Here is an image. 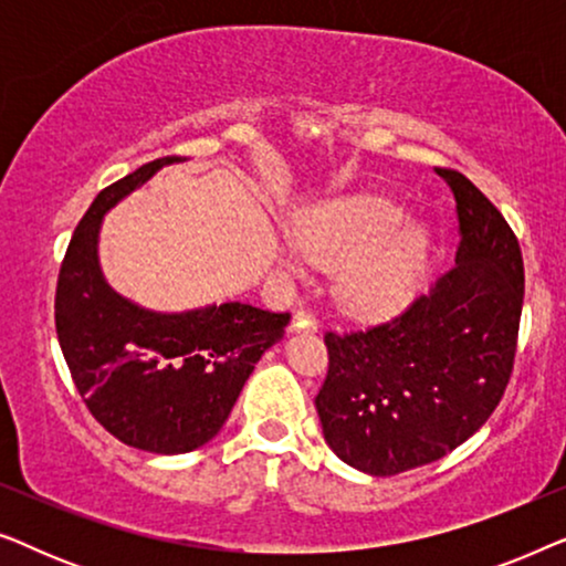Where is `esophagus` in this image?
Masks as SVG:
<instances>
[{
	"label": "esophagus",
	"mask_w": 566,
	"mask_h": 566,
	"mask_svg": "<svg viewBox=\"0 0 566 566\" xmlns=\"http://www.w3.org/2000/svg\"><path fill=\"white\" fill-rule=\"evenodd\" d=\"M291 332H316V319H314V314H312V312H306V308H298V312L293 314Z\"/></svg>",
	"instance_id": "obj_1"
}]
</instances>
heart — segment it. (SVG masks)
<instances>
[{
  "label": "heart",
  "instance_id": "b5f03b06",
  "mask_svg": "<svg viewBox=\"0 0 566 566\" xmlns=\"http://www.w3.org/2000/svg\"><path fill=\"white\" fill-rule=\"evenodd\" d=\"M430 254V231L405 223V208L384 196H345L301 216L296 239L285 242L291 270L306 258L337 265V296L353 312H384L405 301Z\"/></svg>",
  "mask_w": 566,
  "mask_h": 566
}]
</instances>
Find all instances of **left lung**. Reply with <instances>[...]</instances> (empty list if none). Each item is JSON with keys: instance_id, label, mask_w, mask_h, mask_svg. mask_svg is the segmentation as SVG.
Instances as JSON below:
<instances>
[{"instance_id": "1", "label": "left lung", "mask_w": 566, "mask_h": 566, "mask_svg": "<svg viewBox=\"0 0 566 566\" xmlns=\"http://www.w3.org/2000/svg\"><path fill=\"white\" fill-rule=\"evenodd\" d=\"M455 198V265L391 322L327 332L316 394L337 459L394 476L443 459L490 420L513 374L523 254L502 213L469 177L436 169Z\"/></svg>"}]
</instances>
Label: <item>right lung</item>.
Listing matches in <instances>:
<instances>
[{"label":"right lung","instance_id":"1","mask_svg":"<svg viewBox=\"0 0 566 566\" xmlns=\"http://www.w3.org/2000/svg\"><path fill=\"white\" fill-rule=\"evenodd\" d=\"M177 157L154 159L95 198L74 229L56 285V335L76 391L103 428L138 451L188 453L223 428L254 363L291 314L229 301L161 314L107 285L103 216Z\"/></svg>","mask_w":566,"mask_h":566}]
</instances>
